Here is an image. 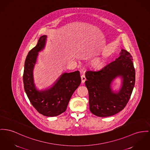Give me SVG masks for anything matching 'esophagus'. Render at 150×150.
Listing matches in <instances>:
<instances>
[{
  "label": "esophagus",
  "instance_id": "obj_1",
  "mask_svg": "<svg viewBox=\"0 0 150 150\" xmlns=\"http://www.w3.org/2000/svg\"><path fill=\"white\" fill-rule=\"evenodd\" d=\"M81 82H82V83H84L85 81H86V78H85V75H82V76H81Z\"/></svg>",
  "mask_w": 150,
  "mask_h": 150
}]
</instances>
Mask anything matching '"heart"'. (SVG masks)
<instances>
[{
	"label": "heart",
	"mask_w": 150,
	"mask_h": 150,
	"mask_svg": "<svg viewBox=\"0 0 150 150\" xmlns=\"http://www.w3.org/2000/svg\"><path fill=\"white\" fill-rule=\"evenodd\" d=\"M93 66L96 69H101L104 65V62L102 60L97 59L93 62Z\"/></svg>",
	"instance_id": "heart-1"
}]
</instances>
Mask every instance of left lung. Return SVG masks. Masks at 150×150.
<instances>
[{
	"label": "left lung",
	"mask_w": 150,
	"mask_h": 150,
	"mask_svg": "<svg viewBox=\"0 0 150 150\" xmlns=\"http://www.w3.org/2000/svg\"><path fill=\"white\" fill-rule=\"evenodd\" d=\"M120 56L98 71L86 72L85 86L89 97L92 114L106 117L123 110L130 100L135 82V70L130 53L122 50ZM123 79L122 86L117 93L113 92L110 84L117 76Z\"/></svg>",
	"instance_id": "1"
}]
</instances>
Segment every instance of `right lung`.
<instances>
[{
    "instance_id": "add662e5",
    "label": "right lung",
    "mask_w": 150,
    "mask_h": 150,
    "mask_svg": "<svg viewBox=\"0 0 150 150\" xmlns=\"http://www.w3.org/2000/svg\"><path fill=\"white\" fill-rule=\"evenodd\" d=\"M46 39V35L41 36L36 46L28 52L23 79L24 90L35 109L44 116L55 117L65 111L72 94L80 86L81 81L79 71L65 73L52 88L44 91L36 89L32 71L38 52L44 48Z\"/></svg>"
}]
</instances>
